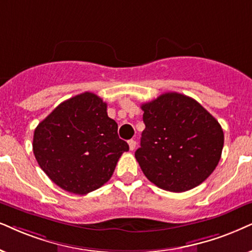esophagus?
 <instances>
[{
    "label": "esophagus",
    "mask_w": 252,
    "mask_h": 252,
    "mask_svg": "<svg viewBox=\"0 0 252 252\" xmlns=\"http://www.w3.org/2000/svg\"><path fill=\"white\" fill-rule=\"evenodd\" d=\"M129 143V148H130V150H135V148H136V141H133V139H130V141L128 142Z\"/></svg>",
    "instance_id": "1"
}]
</instances>
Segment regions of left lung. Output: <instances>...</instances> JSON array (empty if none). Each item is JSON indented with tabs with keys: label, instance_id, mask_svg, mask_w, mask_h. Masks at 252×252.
Returning a JSON list of instances; mask_svg holds the SVG:
<instances>
[{
	"label": "left lung",
	"instance_id": "8db88e82",
	"mask_svg": "<svg viewBox=\"0 0 252 252\" xmlns=\"http://www.w3.org/2000/svg\"><path fill=\"white\" fill-rule=\"evenodd\" d=\"M145 129L135 157L159 189L186 192L218 166L224 135L220 123L194 98L170 92L142 104Z\"/></svg>",
	"mask_w": 252,
	"mask_h": 252
}]
</instances>
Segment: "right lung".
<instances>
[{
	"mask_svg": "<svg viewBox=\"0 0 252 252\" xmlns=\"http://www.w3.org/2000/svg\"><path fill=\"white\" fill-rule=\"evenodd\" d=\"M32 149L41 170L60 189L84 195L113 176L128 143L117 135L107 103L85 92L63 101L34 129Z\"/></svg>",
	"mask_w": 252,
	"mask_h": 252,
	"instance_id": "1",
	"label": "right lung"
}]
</instances>
